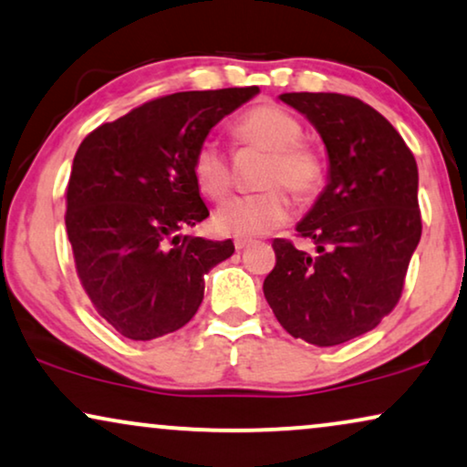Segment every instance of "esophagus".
<instances>
[{
    "instance_id": "esophagus-1",
    "label": "esophagus",
    "mask_w": 467,
    "mask_h": 467,
    "mask_svg": "<svg viewBox=\"0 0 467 467\" xmlns=\"http://www.w3.org/2000/svg\"><path fill=\"white\" fill-rule=\"evenodd\" d=\"M252 241L250 239H234V247H237V252H244L245 247H250Z\"/></svg>"
}]
</instances>
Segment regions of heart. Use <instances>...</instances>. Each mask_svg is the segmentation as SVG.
Masks as SVG:
<instances>
[{
    "mask_svg": "<svg viewBox=\"0 0 467 467\" xmlns=\"http://www.w3.org/2000/svg\"><path fill=\"white\" fill-rule=\"evenodd\" d=\"M239 147L269 151L260 185L263 192L234 196L213 215L217 233L252 239L269 234L290 220V190L298 202H309L327 182L325 155L312 142L303 140V126L279 104H256L234 119L230 128ZM192 175L198 190L211 201H222L234 185L233 161L215 140H202L192 158Z\"/></svg>",
    "mask_w": 467,
    "mask_h": 467,
    "instance_id": "1",
    "label": "heart"
}]
</instances>
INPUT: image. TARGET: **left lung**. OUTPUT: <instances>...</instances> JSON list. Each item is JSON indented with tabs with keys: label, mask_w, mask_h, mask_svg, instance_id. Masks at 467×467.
<instances>
[{
	"label": "left lung",
	"mask_w": 467,
	"mask_h": 467,
	"mask_svg": "<svg viewBox=\"0 0 467 467\" xmlns=\"http://www.w3.org/2000/svg\"><path fill=\"white\" fill-rule=\"evenodd\" d=\"M325 140L328 185L296 223L316 252L273 241L265 296L292 337L327 348L380 325L400 303L420 241L419 169L400 132L341 93H282Z\"/></svg>",
	"instance_id": "1"
}]
</instances>
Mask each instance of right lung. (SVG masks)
Instances as JSON below:
<instances>
[{
  "instance_id": "add662e5",
  "label": "right lung",
  "mask_w": 467,
  "mask_h": 467,
  "mask_svg": "<svg viewBox=\"0 0 467 467\" xmlns=\"http://www.w3.org/2000/svg\"><path fill=\"white\" fill-rule=\"evenodd\" d=\"M258 87L179 91L85 136L66 190V230L80 285L123 337L149 341L188 325L204 275L234 244L182 234L209 217L192 175L209 130Z\"/></svg>"
}]
</instances>
